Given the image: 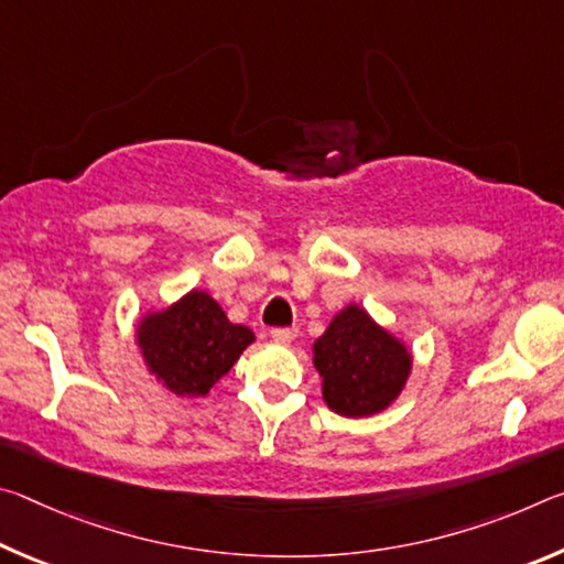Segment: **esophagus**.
Wrapping results in <instances>:
<instances>
[{
  "mask_svg": "<svg viewBox=\"0 0 564 564\" xmlns=\"http://www.w3.org/2000/svg\"><path fill=\"white\" fill-rule=\"evenodd\" d=\"M295 333H299V328H273L271 338L275 343H291L295 338Z\"/></svg>",
  "mask_w": 564,
  "mask_h": 564,
  "instance_id": "34e87169",
  "label": "esophagus"
}]
</instances>
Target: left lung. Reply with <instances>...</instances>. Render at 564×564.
<instances>
[{"mask_svg": "<svg viewBox=\"0 0 564 564\" xmlns=\"http://www.w3.org/2000/svg\"><path fill=\"white\" fill-rule=\"evenodd\" d=\"M313 352L323 376V398L346 417L386 410L410 373V352L403 343L376 326L358 305H348L330 321Z\"/></svg>", "mask_w": 564, "mask_h": 564, "instance_id": "1", "label": "left lung"}]
</instances>
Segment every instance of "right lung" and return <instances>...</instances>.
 <instances>
[{"label":"right lung","mask_w":564,"mask_h":564,"mask_svg":"<svg viewBox=\"0 0 564 564\" xmlns=\"http://www.w3.org/2000/svg\"><path fill=\"white\" fill-rule=\"evenodd\" d=\"M251 343L253 330L228 321L204 291H191L139 326V346L151 373L176 395H206Z\"/></svg>","instance_id":"1"}]
</instances>
